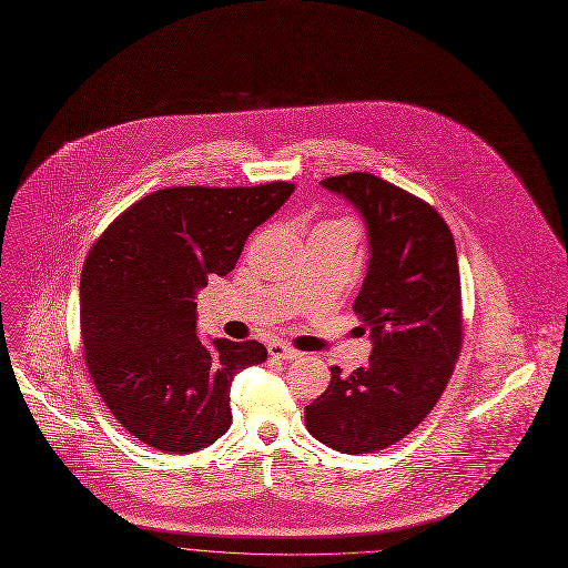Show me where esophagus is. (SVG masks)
<instances>
[{
	"label": "esophagus",
	"instance_id": "1",
	"mask_svg": "<svg viewBox=\"0 0 568 568\" xmlns=\"http://www.w3.org/2000/svg\"><path fill=\"white\" fill-rule=\"evenodd\" d=\"M267 352H270V356L283 358V361H296V358H301V352H298V349H294V347H290V345H285V343H278V341L270 343V345H267Z\"/></svg>",
	"mask_w": 568,
	"mask_h": 568
}]
</instances>
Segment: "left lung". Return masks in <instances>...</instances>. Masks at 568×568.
<instances>
[{
    "mask_svg": "<svg viewBox=\"0 0 568 568\" xmlns=\"http://www.w3.org/2000/svg\"><path fill=\"white\" fill-rule=\"evenodd\" d=\"M321 184L365 223L369 258L352 307L372 352L349 376L332 367L305 424L329 448L365 455L410 435L446 390L462 347L457 250L428 203L384 178L356 171Z\"/></svg>",
    "mask_w": 568,
    "mask_h": 568,
    "instance_id": "obj_1",
    "label": "left lung"
}]
</instances>
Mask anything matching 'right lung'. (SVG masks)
<instances>
[{"instance_id": "1", "label": "right lung", "mask_w": 568, "mask_h": 568, "mask_svg": "<svg viewBox=\"0 0 568 568\" xmlns=\"http://www.w3.org/2000/svg\"><path fill=\"white\" fill-rule=\"evenodd\" d=\"M294 184L173 186L129 207L80 281L89 372L111 415L162 453H196L232 426L234 376L267 358L256 341L199 338V292L227 276L247 236Z\"/></svg>"}]
</instances>
